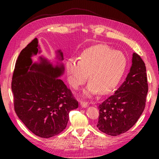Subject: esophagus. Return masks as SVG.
Here are the masks:
<instances>
[{
  "mask_svg": "<svg viewBox=\"0 0 159 159\" xmlns=\"http://www.w3.org/2000/svg\"><path fill=\"white\" fill-rule=\"evenodd\" d=\"M80 105L82 107H88V103L86 102H84V101H81L80 102Z\"/></svg>",
  "mask_w": 159,
  "mask_h": 159,
  "instance_id": "obj_1",
  "label": "esophagus"
}]
</instances>
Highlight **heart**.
<instances>
[{"mask_svg": "<svg viewBox=\"0 0 159 159\" xmlns=\"http://www.w3.org/2000/svg\"><path fill=\"white\" fill-rule=\"evenodd\" d=\"M80 60L70 58L66 69L71 87L77 89L88 78V84L84 93L90 96L110 93L121 80L126 66L125 57L104 44L91 46L85 50Z\"/></svg>", "mask_w": 159, "mask_h": 159, "instance_id": "1", "label": "heart"}]
</instances>
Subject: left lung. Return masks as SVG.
<instances>
[{"mask_svg": "<svg viewBox=\"0 0 159 159\" xmlns=\"http://www.w3.org/2000/svg\"><path fill=\"white\" fill-rule=\"evenodd\" d=\"M132 63L125 81L99 105L97 127L109 135L117 136L127 131L145 107L148 88L145 64L136 53L133 54Z\"/></svg>", "mask_w": 159, "mask_h": 159, "instance_id": "obj_1", "label": "left lung"}]
</instances>
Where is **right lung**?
Listing matches in <instances>:
<instances>
[{"mask_svg":"<svg viewBox=\"0 0 159 159\" xmlns=\"http://www.w3.org/2000/svg\"><path fill=\"white\" fill-rule=\"evenodd\" d=\"M34 38L19 54L14 70L11 88L14 111L26 127L36 135L50 138L65 129L70 111L78 107V102L58 79L64 74L63 64L53 66L40 57L32 63L31 57L38 52ZM61 60L63 54L58 50Z\"/></svg>","mask_w":159,"mask_h":159,"instance_id":"obj_1","label":"right lung"}]
</instances>
